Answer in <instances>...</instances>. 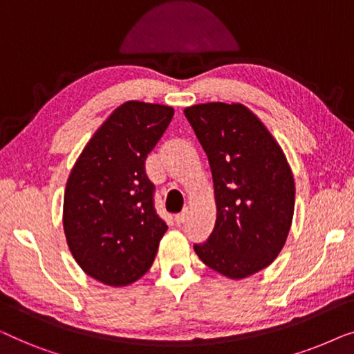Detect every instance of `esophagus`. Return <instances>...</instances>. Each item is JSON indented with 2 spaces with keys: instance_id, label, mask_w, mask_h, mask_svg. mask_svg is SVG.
Returning a JSON list of instances; mask_svg holds the SVG:
<instances>
[{
  "instance_id": "34e87169",
  "label": "esophagus",
  "mask_w": 354,
  "mask_h": 354,
  "mask_svg": "<svg viewBox=\"0 0 354 354\" xmlns=\"http://www.w3.org/2000/svg\"><path fill=\"white\" fill-rule=\"evenodd\" d=\"M188 214H190V211H188V207H185L182 212H178V214H176V222L177 224H183L188 219Z\"/></svg>"
}]
</instances>
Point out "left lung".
I'll list each match as a JSON object with an SVG mask.
<instances>
[{
  "label": "left lung",
  "mask_w": 354,
  "mask_h": 354,
  "mask_svg": "<svg viewBox=\"0 0 354 354\" xmlns=\"http://www.w3.org/2000/svg\"><path fill=\"white\" fill-rule=\"evenodd\" d=\"M209 161L216 224L198 258L229 279L253 275L277 258L295 211V180L287 158L266 125L240 103L187 108Z\"/></svg>",
  "instance_id": "8db88e82"
}]
</instances>
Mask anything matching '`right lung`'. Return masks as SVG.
Listing matches in <instances>:
<instances>
[{"label":"right lung","mask_w":354,"mask_h":354,"mask_svg":"<svg viewBox=\"0 0 354 354\" xmlns=\"http://www.w3.org/2000/svg\"><path fill=\"white\" fill-rule=\"evenodd\" d=\"M174 108L127 101L93 133L69 174L62 225L82 270L111 287L148 272L167 225L156 214L145 161Z\"/></svg>","instance_id":"right-lung-1"}]
</instances>
